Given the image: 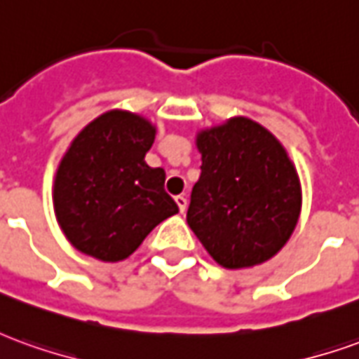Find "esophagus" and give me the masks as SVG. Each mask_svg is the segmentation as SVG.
Wrapping results in <instances>:
<instances>
[{"label":"esophagus","instance_id":"34e87169","mask_svg":"<svg viewBox=\"0 0 359 359\" xmlns=\"http://www.w3.org/2000/svg\"><path fill=\"white\" fill-rule=\"evenodd\" d=\"M175 202H177V205H179V210H180V213H184V211H187V198H184V196H177V198H175Z\"/></svg>","mask_w":359,"mask_h":359}]
</instances>
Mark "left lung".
I'll list each match as a JSON object with an SVG mask.
<instances>
[{"label":"left lung","mask_w":359,"mask_h":359,"mask_svg":"<svg viewBox=\"0 0 359 359\" xmlns=\"http://www.w3.org/2000/svg\"><path fill=\"white\" fill-rule=\"evenodd\" d=\"M202 175L187 221L225 269H248L277 256L292 236L302 184L277 136L248 117L196 133Z\"/></svg>","instance_id":"obj_1"}]
</instances>
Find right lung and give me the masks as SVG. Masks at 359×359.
<instances>
[{"label":"right lung","mask_w":359,"mask_h":359,"mask_svg":"<svg viewBox=\"0 0 359 359\" xmlns=\"http://www.w3.org/2000/svg\"><path fill=\"white\" fill-rule=\"evenodd\" d=\"M156 133L138 113L111 109L73 138L51 194L59 226L79 252L123 262L161 221L179 213L165 192L163 169L144 161Z\"/></svg>","instance_id":"1"}]
</instances>
